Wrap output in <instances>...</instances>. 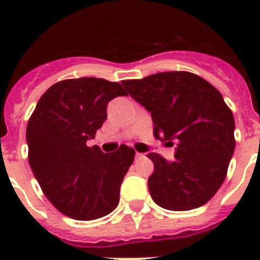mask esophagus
<instances>
[{
	"mask_svg": "<svg viewBox=\"0 0 260 260\" xmlns=\"http://www.w3.org/2000/svg\"><path fill=\"white\" fill-rule=\"evenodd\" d=\"M135 156H136V159H142L146 156V154H143V152H136V154H135Z\"/></svg>",
	"mask_w": 260,
	"mask_h": 260,
	"instance_id": "1",
	"label": "esophagus"
}]
</instances>
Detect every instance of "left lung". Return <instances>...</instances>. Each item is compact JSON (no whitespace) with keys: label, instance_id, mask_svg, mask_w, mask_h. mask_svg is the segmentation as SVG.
Instances as JSON below:
<instances>
[{"label":"left lung","instance_id":"1","mask_svg":"<svg viewBox=\"0 0 260 260\" xmlns=\"http://www.w3.org/2000/svg\"><path fill=\"white\" fill-rule=\"evenodd\" d=\"M128 94L151 113L154 136L174 144L175 159L147 155L154 162L148 178L152 200L169 210L200 208L226 177L235 151L234 114L221 93L187 71H167L122 81Z\"/></svg>","mask_w":260,"mask_h":260}]
</instances>
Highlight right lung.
<instances>
[{
  "label": "right lung",
  "instance_id": "obj_1",
  "mask_svg": "<svg viewBox=\"0 0 260 260\" xmlns=\"http://www.w3.org/2000/svg\"><path fill=\"white\" fill-rule=\"evenodd\" d=\"M118 95H126L125 90L106 79L60 81L43 94L26 125L35 178L51 204L75 220L113 212L134 163L135 151L124 144L110 154L86 146L106 120L108 102Z\"/></svg>",
  "mask_w": 260,
  "mask_h": 260
}]
</instances>
